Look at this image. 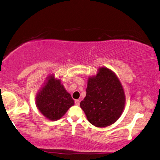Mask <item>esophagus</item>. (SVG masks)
I'll return each instance as SVG.
<instances>
[{
    "label": "esophagus",
    "instance_id": "obj_1",
    "mask_svg": "<svg viewBox=\"0 0 160 160\" xmlns=\"http://www.w3.org/2000/svg\"><path fill=\"white\" fill-rule=\"evenodd\" d=\"M74 102H75V104L77 105V106H78V105H79V104H80V101L78 100V99H76Z\"/></svg>",
    "mask_w": 160,
    "mask_h": 160
}]
</instances>
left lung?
I'll use <instances>...</instances> for the list:
<instances>
[{"instance_id":"1","label":"left lung","mask_w":160,"mask_h":160,"mask_svg":"<svg viewBox=\"0 0 160 160\" xmlns=\"http://www.w3.org/2000/svg\"><path fill=\"white\" fill-rule=\"evenodd\" d=\"M125 102L124 88L116 73L107 67H100L97 75L88 77L87 94L80 107L91 124L105 127L119 119Z\"/></svg>"}]
</instances>
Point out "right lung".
<instances>
[{"label":"right lung","instance_id":"right-lung-1","mask_svg":"<svg viewBox=\"0 0 160 160\" xmlns=\"http://www.w3.org/2000/svg\"><path fill=\"white\" fill-rule=\"evenodd\" d=\"M36 105L41 114L51 121H56L64 115L74 101L67 92L61 79L51 74L36 96Z\"/></svg>","mask_w":160,"mask_h":160}]
</instances>
